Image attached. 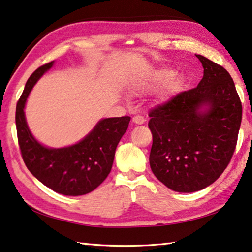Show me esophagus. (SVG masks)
<instances>
[{
	"label": "esophagus",
	"mask_w": 252,
	"mask_h": 252,
	"mask_svg": "<svg viewBox=\"0 0 252 252\" xmlns=\"http://www.w3.org/2000/svg\"><path fill=\"white\" fill-rule=\"evenodd\" d=\"M145 121H146L145 118L141 115H136L132 118V122L136 123V125H144Z\"/></svg>",
	"instance_id": "1"
}]
</instances>
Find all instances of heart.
<instances>
[{"instance_id": "1", "label": "heart", "mask_w": 252, "mask_h": 252, "mask_svg": "<svg viewBox=\"0 0 252 252\" xmlns=\"http://www.w3.org/2000/svg\"><path fill=\"white\" fill-rule=\"evenodd\" d=\"M171 76V71L167 70V69H162L159 71H157V72L154 74V76L150 78V80L148 82H146L145 86H142V88L144 89H155L157 87H159L160 85H163L165 81L167 80L168 78ZM176 86H178V81L173 80L170 84V88H168V92H172V90H174L176 88Z\"/></svg>"}]
</instances>
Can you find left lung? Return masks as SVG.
Listing matches in <instances>:
<instances>
[{
	"label": "left lung",
	"mask_w": 252,
	"mask_h": 252,
	"mask_svg": "<svg viewBox=\"0 0 252 252\" xmlns=\"http://www.w3.org/2000/svg\"><path fill=\"white\" fill-rule=\"evenodd\" d=\"M204 77L149 112L153 133L149 164L160 182L176 192H194L216 181L233 155L242 105L223 66L196 55Z\"/></svg>",
	"instance_id": "1"
}]
</instances>
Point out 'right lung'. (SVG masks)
I'll return each instance as SVG.
<instances>
[{
  "label": "right lung",
  "mask_w": 252,
  "mask_h": 252,
  "mask_svg": "<svg viewBox=\"0 0 252 252\" xmlns=\"http://www.w3.org/2000/svg\"><path fill=\"white\" fill-rule=\"evenodd\" d=\"M54 64L39 66L29 77L18 100L16 126L22 159L44 186L64 196H82L95 190L110 174L115 149L129 126L130 116L102 119L77 144L51 148L40 144L30 132L25 106L36 82Z\"/></svg>",
  "instance_id": "obj_1"
}]
</instances>
